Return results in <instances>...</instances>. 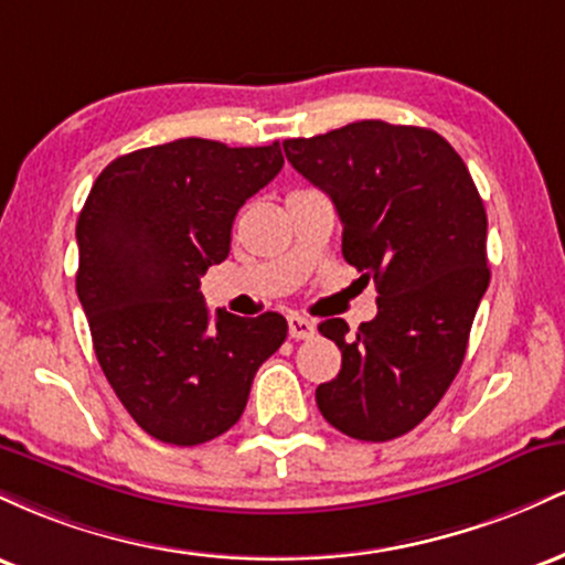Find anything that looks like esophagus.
I'll return each instance as SVG.
<instances>
[{"label":"esophagus","instance_id":"obj_1","mask_svg":"<svg viewBox=\"0 0 565 565\" xmlns=\"http://www.w3.org/2000/svg\"><path fill=\"white\" fill-rule=\"evenodd\" d=\"M316 332V323L302 319V316H289V337L291 340H308Z\"/></svg>","mask_w":565,"mask_h":565}]
</instances>
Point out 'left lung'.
Masks as SVG:
<instances>
[{"instance_id": "obj_1", "label": "left lung", "mask_w": 565, "mask_h": 565, "mask_svg": "<svg viewBox=\"0 0 565 565\" xmlns=\"http://www.w3.org/2000/svg\"><path fill=\"white\" fill-rule=\"evenodd\" d=\"M284 153L332 199L342 255L380 291L377 316L355 337L342 319L319 323L342 350V369L316 387V404L350 438L404 436L457 377L489 287L478 188L459 153L425 127L353 121L284 140Z\"/></svg>"}]
</instances>
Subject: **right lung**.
Returning <instances> with one entry per match:
<instances>
[{
    "label": "right lung",
    "mask_w": 565,
    "mask_h": 565,
    "mask_svg": "<svg viewBox=\"0 0 565 565\" xmlns=\"http://www.w3.org/2000/svg\"><path fill=\"white\" fill-rule=\"evenodd\" d=\"M281 146L180 138L114 159L76 220V295L97 364L148 436L199 446L242 417L287 319L210 316L199 278L231 252L233 217L281 172Z\"/></svg>",
    "instance_id": "1"
}]
</instances>
